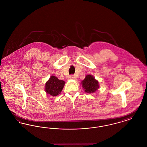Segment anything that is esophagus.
Here are the masks:
<instances>
[{"mask_svg": "<svg viewBox=\"0 0 147 147\" xmlns=\"http://www.w3.org/2000/svg\"><path fill=\"white\" fill-rule=\"evenodd\" d=\"M69 79H76V77H75V76H73V75H71V76H70L69 77Z\"/></svg>", "mask_w": 147, "mask_h": 147, "instance_id": "esophagus-1", "label": "esophagus"}]
</instances>
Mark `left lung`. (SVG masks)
<instances>
[{
  "mask_svg": "<svg viewBox=\"0 0 147 147\" xmlns=\"http://www.w3.org/2000/svg\"><path fill=\"white\" fill-rule=\"evenodd\" d=\"M80 84L82 85L84 91L89 94L94 93L100 88L98 82L90 74L86 75Z\"/></svg>",
  "mask_w": 147,
  "mask_h": 147,
  "instance_id": "left-lung-1",
  "label": "left lung"
}]
</instances>
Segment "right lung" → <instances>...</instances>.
<instances>
[{"mask_svg": "<svg viewBox=\"0 0 147 147\" xmlns=\"http://www.w3.org/2000/svg\"><path fill=\"white\" fill-rule=\"evenodd\" d=\"M65 84L64 81L58 79L54 76H51L45 84V90L52 96H57L61 94Z\"/></svg>", "mask_w": 147, "mask_h": 147, "instance_id": "right-lung-1", "label": "right lung"}]
</instances>
